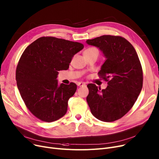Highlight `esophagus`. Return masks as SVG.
Here are the masks:
<instances>
[{"instance_id": "obj_1", "label": "esophagus", "mask_w": 159, "mask_h": 159, "mask_svg": "<svg viewBox=\"0 0 159 159\" xmlns=\"http://www.w3.org/2000/svg\"><path fill=\"white\" fill-rule=\"evenodd\" d=\"M78 86H79V87H85L86 84H85V83L79 82V83H78Z\"/></svg>"}]
</instances>
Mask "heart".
Wrapping results in <instances>:
<instances>
[{
  "mask_svg": "<svg viewBox=\"0 0 159 159\" xmlns=\"http://www.w3.org/2000/svg\"><path fill=\"white\" fill-rule=\"evenodd\" d=\"M100 51L98 50V48L95 47H90L88 48H87L85 52H84V54H96V55H99Z\"/></svg>",
  "mask_w": 159,
  "mask_h": 159,
  "instance_id": "heart-1",
  "label": "heart"
}]
</instances>
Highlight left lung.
Returning a JSON list of instances; mask_svg holds the SVG:
<instances>
[{
	"instance_id": "1",
	"label": "left lung",
	"mask_w": 159,
	"mask_h": 159,
	"mask_svg": "<svg viewBox=\"0 0 159 159\" xmlns=\"http://www.w3.org/2000/svg\"><path fill=\"white\" fill-rule=\"evenodd\" d=\"M86 42L99 48L106 57L98 75L108 85L101 90L94 84H88L87 102L97 119L114 122L132 108L141 92L143 72L138 54L121 36L104 35Z\"/></svg>"
}]
</instances>
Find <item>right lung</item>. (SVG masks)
Masks as SVG:
<instances>
[{"label":"right lung","mask_w":159,"mask_h":159,"mask_svg":"<svg viewBox=\"0 0 159 159\" xmlns=\"http://www.w3.org/2000/svg\"><path fill=\"white\" fill-rule=\"evenodd\" d=\"M84 44L54 37H41L25 50L16 69L17 85L28 110L43 122H52L66 112L77 85H58V71L68 70Z\"/></svg>","instance_id":"obj_1"}]
</instances>
